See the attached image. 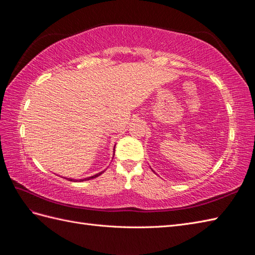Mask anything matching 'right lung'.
Returning a JSON list of instances; mask_svg holds the SVG:
<instances>
[{
    "mask_svg": "<svg viewBox=\"0 0 255 255\" xmlns=\"http://www.w3.org/2000/svg\"><path fill=\"white\" fill-rule=\"evenodd\" d=\"M115 152V151H114ZM103 171H101V173H99V174H97V175H94V176H91V177H88V178H85V179H79V180H76V179H72V178H68V180H70V181H85V180H90V179H93V178H96V177H98V176H100L101 174H102Z\"/></svg>",
    "mask_w": 255,
    "mask_h": 255,
    "instance_id": "1",
    "label": "right lung"
}]
</instances>
